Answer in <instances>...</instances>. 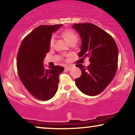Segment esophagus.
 Returning <instances> with one entry per match:
<instances>
[{
	"label": "esophagus",
	"mask_w": 135,
	"mask_h": 135,
	"mask_svg": "<svg viewBox=\"0 0 135 135\" xmlns=\"http://www.w3.org/2000/svg\"><path fill=\"white\" fill-rule=\"evenodd\" d=\"M72 66H66L65 67V70H70L71 69H72Z\"/></svg>",
	"instance_id": "obj_1"
}]
</instances>
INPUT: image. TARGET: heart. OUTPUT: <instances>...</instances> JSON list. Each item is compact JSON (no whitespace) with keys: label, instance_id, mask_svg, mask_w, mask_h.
I'll return each mask as SVG.
<instances>
[{"label":"heart","instance_id":"1","mask_svg":"<svg viewBox=\"0 0 135 135\" xmlns=\"http://www.w3.org/2000/svg\"><path fill=\"white\" fill-rule=\"evenodd\" d=\"M62 36L64 37L65 39L66 40V41L68 42V43H70V42H72L74 40H77V36L75 34L73 30H65V31L62 32ZM55 43V36H53L51 37V39H50V46H52L54 45Z\"/></svg>","mask_w":135,"mask_h":135}]
</instances>
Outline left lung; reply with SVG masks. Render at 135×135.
<instances>
[{"instance_id":"obj_1","label":"left lung","mask_w":135,"mask_h":135,"mask_svg":"<svg viewBox=\"0 0 135 135\" xmlns=\"http://www.w3.org/2000/svg\"><path fill=\"white\" fill-rule=\"evenodd\" d=\"M82 40L79 57L89 56L90 64L80 68L82 75L75 80L76 86L86 95L101 93L113 80L118 69V49L113 37L91 23L74 24Z\"/></svg>"}]
</instances>
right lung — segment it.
I'll return each instance as SVG.
<instances>
[{"instance_id": "add662e5", "label": "right lung", "mask_w": 135, "mask_h": 135, "mask_svg": "<svg viewBox=\"0 0 135 135\" xmlns=\"http://www.w3.org/2000/svg\"><path fill=\"white\" fill-rule=\"evenodd\" d=\"M62 24L42 25L27 35L21 43L17 55V69L19 79L28 92L39 100L51 99L58 90L59 75L64 68L50 66L45 69L44 58L50 51L53 32Z\"/></svg>"}]
</instances>
